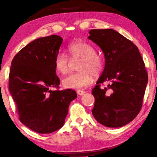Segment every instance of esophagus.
Wrapping results in <instances>:
<instances>
[{"mask_svg": "<svg viewBox=\"0 0 157 157\" xmlns=\"http://www.w3.org/2000/svg\"><path fill=\"white\" fill-rule=\"evenodd\" d=\"M77 93H78V95H82L85 94V91H83V90H78V91H77Z\"/></svg>", "mask_w": 157, "mask_h": 157, "instance_id": "1", "label": "esophagus"}]
</instances>
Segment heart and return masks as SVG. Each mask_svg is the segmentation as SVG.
<instances>
[{"instance_id":"obj_1","label":"heart","mask_w":157,"mask_h":157,"mask_svg":"<svg viewBox=\"0 0 157 157\" xmlns=\"http://www.w3.org/2000/svg\"><path fill=\"white\" fill-rule=\"evenodd\" d=\"M66 50L71 59H80V62L78 66L79 72L71 74L63 79L62 84L66 88H84L92 83L93 75L98 77L102 73L105 66L104 59L96 54V49L91 44L84 41H75L68 45ZM68 63L69 59L64 53L60 52L55 58V68L60 74L67 73Z\"/></svg>"}]
</instances>
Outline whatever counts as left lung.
Masks as SVG:
<instances>
[{
  "mask_svg": "<svg viewBox=\"0 0 157 157\" xmlns=\"http://www.w3.org/2000/svg\"><path fill=\"white\" fill-rule=\"evenodd\" d=\"M88 38L102 49L105 66L92 89V113L100 124L121 127L136 118L142 107L148 75L136 45L112 29L91 30ZM109 82L102 90L100 84Z\"/></svg>",
  "mask_w": 157,
  "mask_h": 157,
  "instance_id": "obj_1",
  "label": "left lung"
}]
</instances>
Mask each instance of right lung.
I'll use <instances>...</instances> for the list:
<instances>
[{
	"label": "right lung",
	"instance_id": "right-lung-1",
	"mask_svg": "<svg viewBox=\"0 0 157 157\" xmlns=\"http://www.w3.org/2000/svg\"><path fill=\"white\" fill-rule=\"evenodd\" d=\"M62 41L55 34L34 40L15 55L10 68L9 89L19 120L40 134L60 129L69 105L77 98L72 89L51 90L60 84L54 61Z\"/></svg>",
	"mask_w": 157,
	"mask_h": 157
}]
</instances>
